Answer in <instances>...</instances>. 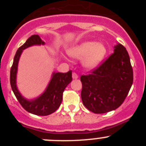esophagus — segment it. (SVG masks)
Instances as JSON below:
<instances>
[{"label":"esophagus","instance_id":"34e87169","mask_svg":"<svg viewBox=\"0 0 146 146\" xmlns=\"http://www.w3.org/2000/svg\"><path fill=\"white\" fill-rule=\"evenodd\" d=\"M72 78H73L74 80L77 79V78H78V75L74 72V73H72Z\"/></svg>","mask_w":146,"mask_h":146}]
</instances>
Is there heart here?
Instances as JSON below:
<instances>
[{
  "instance_id": "1",
  "label": "heart",
  "mask_w": 146,
  "mask_h": 146,
  "mask_svg": "<svg viewBox=\"0 0 146 146\" xmlns=\"http://www.w3.org/2000/svg\"><path fill=\"white\" fill-rule=\"evenodd\" d=\"M68 54L72 58L82 59L81 64L87 70L97 68L104 60L107 48L103 43L88 40L73 46L68 50Z\"/></svg>"
}]
</instances>
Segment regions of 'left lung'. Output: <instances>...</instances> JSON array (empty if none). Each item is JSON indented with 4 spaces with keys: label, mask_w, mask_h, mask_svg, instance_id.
<instances>
[{
    "label": "left lung",
    "mask_w": 146,
    "mask_h": 146,
    "mask_svg": "<svg viewBox=\"0 0 146 146\" xmlns=\"http://www.w3.org/2000/svg\"><path fill=\"white\" fill-rule=\"evenodd\" d=\"M113 52L91 74L80 77L82 103L94 113H108L121 106L133 82V71L126 48L117 44Z\"/></svg>",
    "instance_id": "1"
}]
</instances>
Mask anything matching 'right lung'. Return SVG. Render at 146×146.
<instances>
[{"mask_svg":"<svg viewBox=\"0 0 146 146\" xmlns=\"http://www.w3.org/2000/svg\"><path fill=\"white\" fill-rule=\"evenodd\" d=\"M44 44L38 35H33L29 37L17 51L10 72V83L16 98L26 111L36 115H48L57 110L61 104L63 92L72 80L71 70L66 73L53 72L45 91L39 96L33 99H27L22 96L17 86L18 63L22 52L28 47Z\"/></svg>","mask_w":146,"mask_h":146,"instance_id":"1","label":"right lung"}]
</instances>
